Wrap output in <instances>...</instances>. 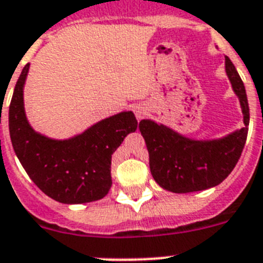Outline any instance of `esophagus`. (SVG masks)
<instances>
[{"label":"esophagus","mask_w":263,"mask_h":263,"mask_svg":"<svg viewBox=\"0 0 263 263\" xmlns=\"http://www.w3.org/2000/svg\"><path fill=\"white\" fill-rule=\"evenodd\" d=\"M134 114H136L137 120H142L143 117L147 114V107L145 105H138L134 107Z\"/></svg>","instance_id":"esophagus-1"}]
</instances>
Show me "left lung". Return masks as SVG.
<instances>
[{
	"instance_id": "1",
	"label": "left lung",
	"mask_w": 263,
	"mask_h": 263,
	"mask_svg": "<svg viewBox=\"0 0 263 263\" xmlns=\"http://www.w3.org/2000/svg\"><path fill=\"white\" fill-rule=\"evenodd\" d=\"M225 69L239 98L245 123L242 129L219 140L196 141L154 121L140 122L149 152L150 172L163 189L173 193L210 189L219 185L238 162L248 138L250 113L243 82L229 57H225Z\"/></svg>"
}]
</instances>
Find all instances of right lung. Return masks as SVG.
Listing matches in <instances>:
<instances>
[{
  "label": "right lung",
  "instance_id": "right-lung-1",
  "mask_svg": "<svg viewBox=\"0 0 263 263\" xmlns=\"http://www.w3.org/2000/svg\"><path fill=\"white\" fill-rule=\"evenodd\" d=\"M26 64L9 106L13 149L28 176L50 198L61 203H86L104 198L111 187V156L125 137L137 130L133 111L100 121L82 134L58 141L33 130L24 109Z\"/></svg>",
  "mask_w": 263,
  "mask_h": 263
}]
</instances>
